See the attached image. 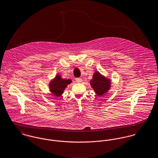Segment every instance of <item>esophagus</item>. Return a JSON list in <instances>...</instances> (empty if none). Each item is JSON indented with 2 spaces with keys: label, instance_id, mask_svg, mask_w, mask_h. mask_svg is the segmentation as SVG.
<instances>
[{
  "label": "esophagus",
  "instance_id": "esophagus-1",
  "mask_svg": "<svg viewBox=\"0 0 158 158\" xmlns=\"http://www.w3.org/2000/svg\"><path fill=\"white\" fill-rule=\"evenodd\" d=\"M76 81L78 83H81L82 82V79L81 78H76Z\"/></svg>",
  "mask_w": 158,
  "mask_h": 158
}]
</instances>
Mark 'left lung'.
<instances>
[{
    "instance_id": "1",
    "label": "left lung",
    "mask_w": 158,
    "mask_h": 158,
    "mask_svg": "<svg viewBox=\"0 0 158 158\" xmlns=\"http://www.w3.org/2000/svg\"><path fill=\"white\" fill-rule=\"evenodd\" d=\"M90 84L94 91L98 95H102L106 93L110 87V81L101 76L98 72L94 73Z\"/></svg>"
}]
</instances>
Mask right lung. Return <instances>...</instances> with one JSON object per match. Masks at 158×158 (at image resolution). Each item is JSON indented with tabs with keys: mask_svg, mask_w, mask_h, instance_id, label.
Instances as JSON below:
<instances>
[{
	"mask_svg": "<svg viewBox=\"0 0 158 158\" xmlns=\"http://www.w3.org/2000/svg\"><path fill=\"white\" fill-rule=\"evenodd\" d=\"M71 82L70 79H62L60 76H57L50 85L51 91L54 94L59 96L63 93L67 85L70 84Z\"/></svg>",
	"mask_w": 158,
	"mask_h": 158,
	"instance_id": "1",
	"label": "right lung"
}]
</instances>
